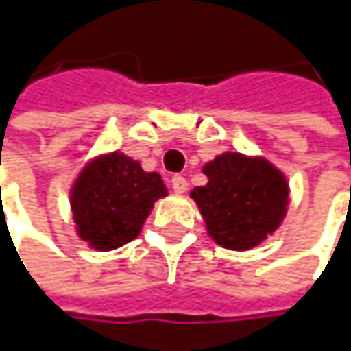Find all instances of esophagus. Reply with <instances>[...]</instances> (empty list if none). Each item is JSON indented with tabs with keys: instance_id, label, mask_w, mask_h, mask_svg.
Returning a JSON list of instances; mask_svg holds the SVG:
<instances>
[{
	"instance_id": "obj_1",
	"label": "esophagus",
	"mask_w": 351,
	"mask_h": 351,
	"mask_svg": "<svg viewBox=\"0 0 351 351\" xmlns=\"http://www.w3.org/2000/svg\"><path fill=\"white\" fill-rule=\"evenodd\" d=\"M171 186H173V191L175 193H184L186 191V180H184V176L180 175H175L173 178H171Z\"/></svg>"
}]
</instances>
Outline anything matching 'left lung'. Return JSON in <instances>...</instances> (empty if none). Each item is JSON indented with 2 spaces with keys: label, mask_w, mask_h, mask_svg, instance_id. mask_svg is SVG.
I'll use <instances>...</instances> for the list:
<instances>
[{
  "label": "left lung",
  "mask_w": 351,
  "mask_h": 351,
  "mask_svg": "<svg viewBox=\"0 0 351 351\" xmlns=\"http://www.w3.org/2000/svg\"><path fill=\"white\" fill-rule=\"evenodd\" d=\"M205 186L195 199L207 234L228 250H252L272 236L289 207V182L262 156L223 152L203 167Z\"/></svg>",
  "instance_id": "left-lung-1"
}]
</instances>
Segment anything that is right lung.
Returning <instances> with one entry per match:
<instances>
[{"label":"right lung","mask_w":351,"mask_h":351,"mask_svg":"<svg viewBox=\"0 0 351 351\" xmlns=\"http://www.w3.org/2000/svg\"><path fill=\"white\" fill-rule=\"evenodd\" d=\"M169 191L158 173L142 171L121 152L95 156L71 186V211L77 236L89 247L109 252L142 232L154 203Z\"/></svg>","instance_id":"obj_1"}]
</instances>
